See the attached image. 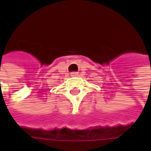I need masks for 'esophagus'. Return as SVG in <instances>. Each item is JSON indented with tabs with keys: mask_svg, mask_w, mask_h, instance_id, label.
Segmentation results:
<instances>
[{
	"mask_svg": "<svg viewBox=\"0 0 151 151\" xmlns=\"http://www.w3.org/2000/svg\"><path fill=\"white\" fill-rule=\"evenodd\" d=\"M70 74H71V76H72V77H77V76H78V72H72L71 73H70Z\"/></svg>",
	"mask_w": 151,
	"mask_h": 151,
	"instance_id": "esophagus-1",
	"label": "esophagus"
}]
</instances>
